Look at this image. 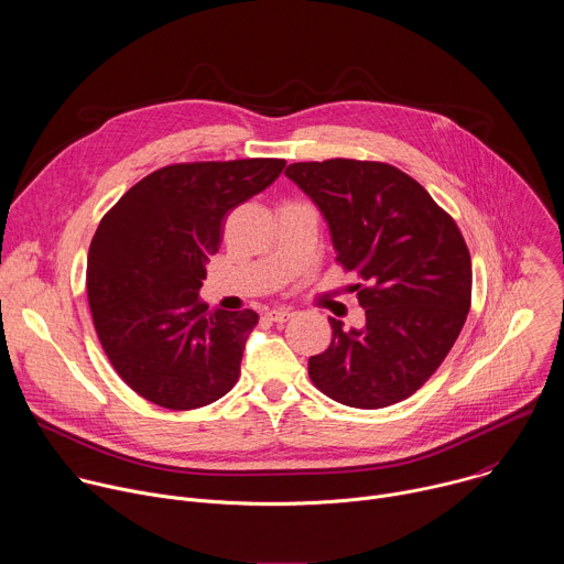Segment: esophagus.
Returning <instances> with one entry per match:
<instances>
[{"label":"esophagus","instance_id":"1","mask_svg":"<svg viewBox=\"0 0 564 564\" xmlns=\"http://www.w3.org/2000/svg\"><path fill=\"white\" fill-rule=\"evenodd\" d=\"M290 314H292L290 307H272V310L265 312V316H268L270 321H276V324H283L285 318H290Z\"/></svg>","mask_w":564,"mask_h":564}]
</instances>
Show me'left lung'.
<instances>
[{"instance_id": "8db88e82", "label": "left lung", "mask_w": 564, "mask_h": 564, "mask_svg": "<svg viewBox=\"0 0 564 564\" xmlns=\"http://www.w3.org/2000/svg\"><path fill=\"white\" fill-rule=\"evenodd\" d=\"M285 176L316 205L337 261L355 270L361 328L330 318L333 344L307 361L314 386L352 409L411 397L446 359L470 307V257L455 220L386 163H294Z\"/></svg>"}]
</instances>
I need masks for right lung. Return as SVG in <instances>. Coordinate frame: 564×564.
Listing matches in <instances>:
<instances>
[{
  "label": "right lung",
  "mask_w": 564,
  "mask_h": 564,
  "mask_svg": "<svg viewBox=\"0 0 564 564\" xmlns=\"http://www.w3.org/2000/svg\"><path fill=\"white\" fill-rule=\"evenodd\" d=\"M285 160L170 165L133 185L100 220L87 292L98 339L129 388L192 411L236 383L254 310H209L198 296L225 216L268 189Z\"/></svg>",
  "instance_id": "add662e5"
}]
</instances>
